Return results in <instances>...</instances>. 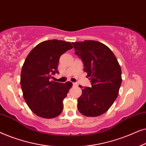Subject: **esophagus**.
Returning <instances> with one entry per match:
<instances>
[{"mask_svg":"<svg viewBox=\"0 0 146 146\" xmlns=\"http://www.w3.org/2000/svg\"><path fill=\"white\" fill-rule=\"evenodd\" d=\"M73 86H78V84L76 83V82H73Z\"/></svg>","mask_w":146,"mask_h":146,"instance_id":"obj_1","label":"esophagus"}]
</instances>
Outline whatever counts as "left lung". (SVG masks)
<instances>
[{
  "instance_id": "1",
  "label": "left lung",
  "mask_w": 146,
  "mask_h": 146,
  "mask_svg": "<svg viewBox=\"0 0 146 146\" xmlns=\"http://www.w3.org/2000/svg\"><path fill=\"white\" fill-rule=\"evenodd\" d=\"M72 45L92 84L91 88L80 86L82 94L78 99V109L86 116H99L108 110L118 95L120 66L111 50L100 42L85 40Z\"/></svg>"
}]
</instances>
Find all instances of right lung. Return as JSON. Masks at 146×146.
<instances>
[{
  "instance_id": "1",
  "label": "right lung",
  "mask_w": 146,
  "mask_h": 146,
  "mask_svg": "<svg viewBox=\"0 0 146 146\" xmlns=\"http://www.w3.org/2000/svg\"><path fill=\"white\" fill-rule=\"evenodd\" d=\"M73 48L69 42H42L29 54L22 68L21 86L30 109L41 117L54 118L63 110V100L72 83L50 80L58 71L60 57Z\"/></svg>"
}]
</instances>
